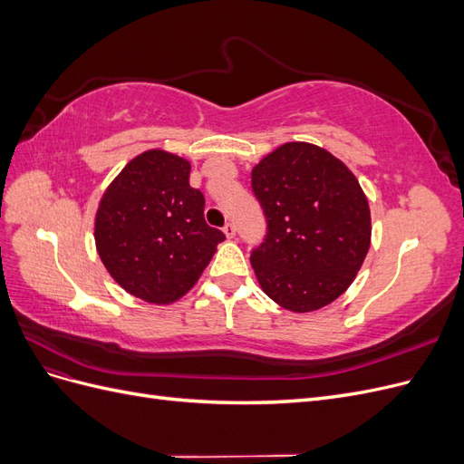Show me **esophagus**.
<instances>
[{
  "label": "esophagus",
  "instance_id": "1",
  "mask_svg": "<svg viewBox=\"0 0 464 464\" xmlns=\"http://www.w3.org/2000/svg\"><path fill=\"white\" fill-rule=\"evenodd\" d=\"M222 232H224V234H227V237H234V236H236V227H234V224H232V222H227V224H224V228H222Z\"/></svg>",
  "mask_w": 464,
  "mask_h": 464
}]
</instances>
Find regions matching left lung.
I'll use <instances>...</instances> for the list:
<instances>
[{
    "label": "left lung",
    "mask_w": 464,
    "mask_h": 464,
    "mask_svg": "<svg viewBox=\"0 0 464 464\" xmlns=\"http://www.w3.org/2000/svg\"><path fill=\"white\" fill-rule=\"evenodd\" d=\"M266 236L251 251L263 292L294 314L315 312L353 285L368 256L366 193L346 164L312 143H285L251 170Z\"/></svg>",
    "instance_id": "left-lung-1"
}]
</instances>
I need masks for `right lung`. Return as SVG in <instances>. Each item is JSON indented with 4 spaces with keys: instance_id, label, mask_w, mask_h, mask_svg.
Returning a JSON list of instances; mask_svg holds the SVG:
<instances>
[{
    "instance_id": "obj_1",
    "label": "right lung",
    "mask_w": 464,
    "mask_h": 464,
    "mask_svg": "<svg viewBox=\"0 0 464 464\" xmlns=\"http://www.w3.org/2000/svg\"><path fill=\"white\" fill-rule=\"evenodd\" d=\"M189 160L150 149L106 188L94 242L106 271L149 304H172L198 283L224 234L205 222V198L189 186Z\"/></svg>"
}]
</instances>
